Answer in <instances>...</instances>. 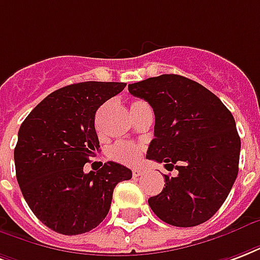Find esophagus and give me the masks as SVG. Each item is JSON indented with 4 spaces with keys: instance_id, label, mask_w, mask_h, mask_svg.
<instances>
[{
    "instance_id": "1",
    "label": "esophagus",
    "mask_w": 260,
    "mask_h": 260,
    "mask_svg": "<svg viewBox=\"0 0 260 260\" xmlns=\"http://www.w3.org/2000/svg\"><path fill=\"white\" fill-rule=\"evenodd\" d=\"M143 174H144L143 169H134V170H132V176H134V178L140 177V176H143Z\"/></svg>"
}]
</instances>
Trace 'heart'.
Here are the masks:
<instances>
[{
  "label": "heart",
  "instance_id": "obj_1",
  "mask_svg": "<svg viewBox=\"0 0 260 260\" xmlns=\"http://www.w3.org/2000/svg\"><path fill=\"white\" fill-rule=\"evenodd\" d=\"M144 108H148V106L147 104H144L143 101H134L131 105V112H132V114H135ZM140 154H142V147L138 144L129 143V142H118L114 146H112L108 151L109 158H112L113 161L121 162V164H126V165L136 164L140 158Z\"/></svg>",
  "mask_w": 260,
  "mask_h": 260
}]
</instances>
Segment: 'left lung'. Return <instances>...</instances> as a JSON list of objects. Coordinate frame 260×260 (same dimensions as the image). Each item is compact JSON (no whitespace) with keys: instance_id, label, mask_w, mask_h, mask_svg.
Returning a JSON list of instances; mask_svg holds the SVG:
<instances>
[{"instance_id":"8db88e82","label":"left lung","mask_w":260,"mask_h":260,"mask_svg":"<svg viewBox=\"0 0 260 260\" xmlns=\"http://www.w3.org/2000/svg\"><path fill=\"white\" fill-rule=\"evenodd\" d=\"M155 114L147 158L177 169L165 174L161 193L148 205L173 226L206 222L226 201L239 173L240 136L228 108L206 87L180 75L148 77L128 86Z\"/></svg>"}]
</instances>
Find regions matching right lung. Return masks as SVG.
<instances>
[{
  "instance_id": "1",
  "label": "right lung",
  "mask_w": 260,
  "mask_h": 260,
  "mask_svg": "<svg viewBox=\"0 0 260 260\" xmlns=\"http://www.w3.org/2000/svg\"><path fill=\"white\" fill-rule=\"evenodd\" d=\"M125 83L83 82L51 92L35 106L19 129L15 148L17 183L27 205L51 231L73 236L102 222L128 168L108 162L84 173L99 151L95 113L120 94Z\"/></svg>"
}]
</instances>
